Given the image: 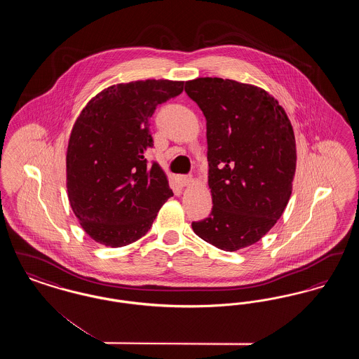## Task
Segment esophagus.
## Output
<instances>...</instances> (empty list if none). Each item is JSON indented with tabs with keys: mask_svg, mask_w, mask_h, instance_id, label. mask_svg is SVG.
Here are the masks:
<instances>
[{
	"mask_svg": "<svg viewBox=\"0 0 359 359\" xmlns=\"http://www.w3.org/2000/svg\"><path fill=\"white\" fill-rule=\"evenodd\" d=\"M179 182H180V184H182L183 187L189 186V184L192 183V176H191V175H183V176L179 177Z\"/></svg>",
	"mask_w": 359,
	"mask_h": 359,
	"instance_id": "1",
	"label": "esophagus"
}]
</instances>
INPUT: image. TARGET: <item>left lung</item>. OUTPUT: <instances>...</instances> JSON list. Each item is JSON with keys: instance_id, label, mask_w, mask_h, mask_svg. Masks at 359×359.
Here are the masks:
<instances>
[{"instance_id": "8db88e82", "label": "left lung", "mask_w": 359, "mask_h": 359, "mask_svg": "<svg viewBox=\"0 0 359 359\" xmlns=\"http://www.w3.org/2000/svg\"><path fill=\"white\" fill-rule=\"evenodd\" d=\"M205 114L212 208L192 222L198 237L224 252L262 238L283 215L296 171L294 135L285 110L256 86L222 78L186 82Z\"/></svg>"}]
</instances>
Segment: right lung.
<instances>
[{
	"instance_id": "obj_1",
	"label": "right lung",
	"mask_w": 359,
	"mask_h": 359,
	"mask_svg": "<svg viewBox=\"0 0 359 359\" xmlns=\"http://www.w3.org/2000/svg\"><path fill=\"white\" fill-rule=\"evenodd\" d=\"M183 85L147 79L110 86L79 114L67 148V191L94 241L121 248L141 238L173 195L165 173L145 154L154 148L156 106L179 95Z\"/></svg>"
}]
</instances>
